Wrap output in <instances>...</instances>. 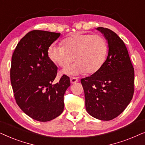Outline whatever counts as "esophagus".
Returning <instances> with one entry per match:
<instances>
[{
  "mask_svg": "<svg viewBox=\"0 0 145 145\" xmlns=\"http://www.w3.org/2000/svg\"><path fill=\"white\" fill-rule=\"evenodd\" d=\"M70 80H71V84H74V83H76V82H78V79L76 78V77H71Z\"/></svg>",
  "mask_w": 145,
  "mask_h": 145,
  "instance_id": "obj_1",
  "label": "esophagus"
}]
</instances>
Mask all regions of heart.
<instances>
[{"mask_svg":"<svg viewBox=\"0 0 145 145\" xmlns=\"http://www.w3.org/2000/svg\"><path fill=\"white\" fill-rule=\"evenodd\" d=\"M108 45L106 39L98 35L76 33L62 41V46L53 43L49 47L47 55L49 59L59 67H67L63 74L78 75L86 72H96L106 61Z\"/></svg>","mask_w":145,"mask_h":145,"instance_id":"obj_1","label":"heart"}]
</instances>
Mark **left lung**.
<instances>
[{"label":"left lung","instance_id":"1","mask_svg":"<svg viewBox=\"0 0 145 145\" xmlns=\"http://www.w3.org/2000/svg\"><path fill=\"white\" fill-rule=\"evenodd\" d=\"M96 29L108 41V57L100 70L81 79V83L87 112L98 120L110 121L121 114L132 100L134 68L122 39L110 29Z\"/></svg>","mask_w":145,"mask_h":145}]
</instances>
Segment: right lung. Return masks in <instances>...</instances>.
Returning <instances> with one entry per match:
<instances>
[{"instance_id": "1", "label": "right lung", "mask_w": 145, "mask_h": 145, "mask_svg": "<svg viewBox=\"0 0 145 145\" xmlns=\"http://www.w3.org/2000/svg\"><path fill=\"white\" fill-rule=\"evenodd\" d=\"M61 33L42 30L29 31L18 43L12 57L10 82L17 104L33 120L45 122L64 110V94L70 78L63 75L52 84L57 67L47 55L49 47Z\"/></svg>"}]
</instances>
